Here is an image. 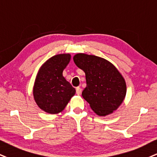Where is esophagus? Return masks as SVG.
<instances>
[{
  "label": "esophagus",
  "mask_w": 157,
  "mask_h": 157,
  "mask_svg": "<svg viewBox=\"0 0 157 157\" xmlns=\"http://www.w3.org/2000/svg\"><path fill=\"white\" fill-rule=\"evenodd\" d=\"M82 93V89L80 87H77L76 88V94H81Z\"/></svg>",
  "instance_id": "obj_1"
}]
</instances>
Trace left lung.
<instances>
[{
    "instance_id": "obj_1",
    "label": "left lung",
    "mask_w": 157,
    "mask_h": 157,
    "mask_svg": "<svg viewBox=\"0 0 157 157\" xmlns=\"http://www.w3.org/2000/svg\"><path fill=\"white\" fill-rule=\"evenodd\" d=\"M73 61L86 75L82 97L94 113L103 117L116 111L127 92L124 79L117 67L103 58L86 54H77Z\"/></svg>"
}]
</instances>
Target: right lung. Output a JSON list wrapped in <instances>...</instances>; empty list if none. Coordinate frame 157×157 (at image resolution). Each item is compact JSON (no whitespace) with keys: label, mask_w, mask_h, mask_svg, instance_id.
Masks as SVG:
<instances>
[{"label":"right lung","mask_w":157,"mask_h":157,"mask_svg":"<svg viewBox=\"0 0 157 157\" xmlns=\"http://www.w3.org/2000/svg\"><path fill=\"white\" fill-rule=\"evenodd\" d=\"M71 60V55L54 56L42 65L33 87L35 101L40 109L55 114L61 112L75 93V88L63 77V70Z\"/></svg>","instance_id":"1"}]
</instances>
